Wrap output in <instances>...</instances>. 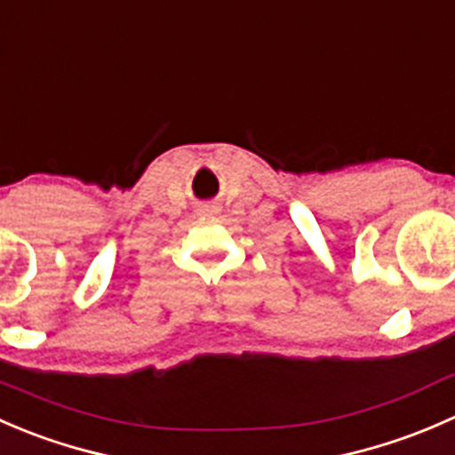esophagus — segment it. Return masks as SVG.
Listing matches in <instances>:
<instances>
[{"instance_id": "esophagus-1", "label": "esophagus", "mask_w": 455, "mask_h": 455, "mask_svg": "<svg viewBox=\"0 0 455 455\" xmlns=\"http://www.w3.org/2000/svg\"><path fill=\"white\" fill-rule=\"evenodd\" d=\"M206 211H218V209H215V206H206Z\"/></svg>"}]
</instances>
